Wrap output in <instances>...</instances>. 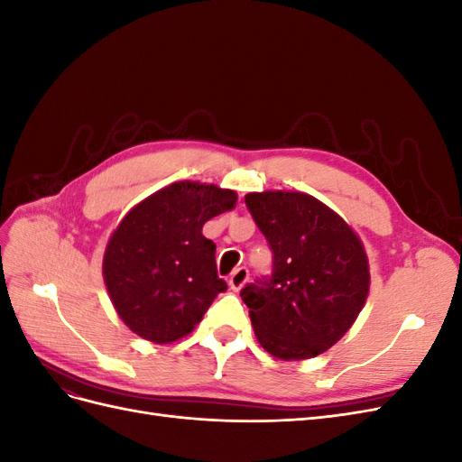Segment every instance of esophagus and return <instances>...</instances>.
I'll list each match as a JSON object with an SVG mask.
<instances>
[{
	"label": "esophagus",
	"instance_id": "1",
	"mask_svg": "<svg viewBox=\"0 0 462 462\" xmlns=\"http://www.w3.org/2000/svg\"><path fill=\"white\" fill-rule=\"evenodd\" d=\"M248 282V270L246 268H236L229 277V287L233 291H241Z\"/></svg>",
	"mask_w": 462,
	"mask_h": 462
}]
</instances>
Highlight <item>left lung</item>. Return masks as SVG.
Listing matches in <instances>:
<instances>
[{
    "mask_svg": "<svg viewBox=\"0 0 462 462\" xmlns=\"http://www.w3.org/2000/svg\"><path fill=\"white\" fill-rule=\"evenodd\" d=\"M245 202L273 253L272 279L241 292L258 343L282 360L326 353L366 304L365 245L337 212L306 192H248Z\"/></svg>",
    "mask_w": 462,
    "mask_h": 462,
    "instance_id": "8db88e82",
    "label": "left lung"
}]
</instances>
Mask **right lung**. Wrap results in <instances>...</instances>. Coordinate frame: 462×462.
<instances>
[{
	"label": "right lung",
	"mask_w": 462,
	"mask_h": 462,
	"mask_svg": "<svg viewBox=\"0 0 462 462\" xmlns=\"http://www.w3.org/2000/svg\"><path fill=\"white\" fill-rule=\"evenodd\" d=\"M235 202V190L177 180L119 221L106 245L102 273L116 312L138 337L179 341L227 289L216 272V245L202 227Z\"/></svg>",
	"instance_id": "right-lung-1"
}]
</instances>
